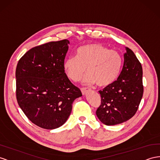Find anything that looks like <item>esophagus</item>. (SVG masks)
<instances>
[{
  "label": "esophagus",
  "mask_w": 160,
  "mask_h": 160,
  "mask_svg": "<svg viewBox=\"0 0 160 160\" xmlns=\"http://www.w3.org/2000/svg\"><path fill=\"white\" fill-rule=\"evenodd\" d=\"M81 90L82 94H83V95H85L86 93H87L88 92V91H89V89H88L87 88H81Z\"/></svg>",
  "instance_id": "esophagus-1"
}]
</instances>
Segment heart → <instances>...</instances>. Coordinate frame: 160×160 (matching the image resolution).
I'll use <instances>...</instances> for the list:
<instances>
[{"label":"heart","mask_w":160,"mask_h":160,"mask_svg":"<svg viewBox=\"0 0 160 160\" xmlns=\"http://www.w3.org/2000/svg\"><path fill=\"white\" fill-rule=\"evenodd\" d=\"M122 58L116 50H109L100 44H90L80 47L76 56H71L64 62V69L71 80L78 81L86 71L85 84L96 83L100 87L110 85L121 71Z\"/></svg>","instance_id":"b5f03b06"}]
</instances>
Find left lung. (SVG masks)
<instances>
[{
  "instance_id": "1",
  "label": "left lung",
  "mask_w": 160,
  "mask_h": 160,
  "mask_svg": "<svg viewBox=\"0 0 160 160\" xmlns=\"http://www.w3.org/2000/svg\"><path fill=\"white\" fill-rule=\"evenodd\" d=\"M121 72L114 83L99 91L101 105L96 110L108 126L127 121L135 114L143 97V70L133 52L126 47Z\"/></svg>"
}]
</instances>
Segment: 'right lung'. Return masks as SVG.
Here are the masks:
<instances>
[{"label":"right lung","mask_w":160,"mask_h":160,"mask_svg":"<svg viewBox=\"0 0 160 160\" xmlns=\"http://www.w3.org/2000/svg\"><path fill=\"white\" fill-rule=\"evenodd\" d=\"M69 41L50 42L30 49L17 65L16 96L29 120L45 129L65 123L81 90L68 79L64 62Z\"/></svg>","instance_id":"right-lung-1"}]
</instances>
